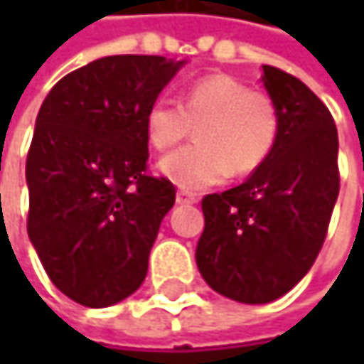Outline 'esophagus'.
Returning <instances> with one entry per match:
<instances>
[{"instance_id":"esophagus-1","label":"esophagus","mask_w":364,"mask_h":364,"mask_svg":"<svg viewBox=\"0 0 364 364\" xmlns=\"http://www.w3.org/2000/svg\"><path fill=\"white\" fill-rule=\"evenodd\" d=\"M193 202H198V198L193 196V193H189V191H177V204H193Z\"/></svg>"}]
</instances>
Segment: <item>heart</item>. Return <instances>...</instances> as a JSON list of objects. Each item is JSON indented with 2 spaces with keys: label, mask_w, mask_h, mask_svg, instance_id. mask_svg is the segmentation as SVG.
I'll return each mask as SVG.
<instances>
[{
  "label": "heart",
  "mask_w": 364,
  "mask_h": 364,
  "mask_svg": "<svg viewBox=\"0 0 364 364\" xmlns=\"http://www.w3.org/2000/svg\"><path fill=\"white\" fill-rule=\"evenodd\" d=\"M196 130L193 143L160 162L166 179L196 191L225 181L232 171L251 175L272 156L280 134V113L274 99L240 80L213 73L196 80L183 92L181 105L158 97L145 113L149 143L164 151Z\"/></svg>",
  "instance_id": "obj_1"
}]
</instances>
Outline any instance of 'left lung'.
Listing matches in <instances>:
<instances>
[{
  "label": "left lung",
  "mask_w": 364,
  "mask_h": 364,
  "mask_svg": "<svg viewBox=\"0 0 364 364\" xmlns=\"http://www.w3.org/2000/svg\"><path fill=\"white\" fill-rule=\"evenodd\" d=\"M280 113L272 156L238 187L202 198L196 263L217 293L269 304L314 265L339 193L337 128L327 105L295 75L263 65Z\"/></svg>",
  "instance_id": "8db88e82"
}]
</instances>
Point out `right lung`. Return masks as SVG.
Wrapping results in <instances>:
<instances>
[{
    "label": "right lung",
    "instance_id": "add662e5",
    "mask_svg": "<svg viewBox=\"0 0 364 364\" xmlns=\"http://www.w3.org/2000/svg\"><path fill=\"white\" fill-rule=\"evenodd\" d=\"M183 63L115 54L67 73L37 113L27 232L52 284L86 308L132 295L177 189L147 173L145 113Z\"/></svg>",
    "mask_w": 364,
    "mask_h": 364
}]
</instances>
